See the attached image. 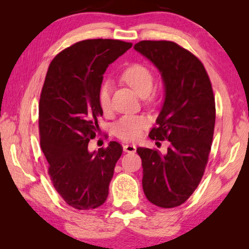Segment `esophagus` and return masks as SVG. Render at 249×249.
<instances>
[{
    "mask_svg": "<svg viewBox=\"0 0 249 249\" xmlns=\"http://www.w3.org/2000/svg\"><path fill=\"white\" fill-rule=\"evenodd\" d=\"M123 149L126 153H135V151H136V146L133 144H127L123 146Z\"/></svg>",
    "mask_w": 249,
    "mask_h": 249,
    "instance_id": "obj_1",
    "label": "esophagus"
}]
</instances>
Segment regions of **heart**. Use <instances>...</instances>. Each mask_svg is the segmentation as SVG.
<instances>
[{"label":"heart","mask_w":249,"mask_h":249,"mask_svg":"<svg viewBox=\"0 0 249 249\" xmlns=\"http://www.w3.org/2000/svg\"><path fill=\"white\" fill-rule=\"evenodd\" d=\"M122 79L132 88L137 95L145 98L148 95L154 86V78L147 67L134 64L127 67L122 73ZM99 104L104 113L111 109V87L105 82L99 92ZM149 126V120L144 115L122 116L113 126V133L116 137L126 142L137 141L142 137V132Z\"/></svg>","instance_id":"obj_1"}]
</instances>
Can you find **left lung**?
<instances>
[{"label": "left lung", "instance_id": "8db88e82", "mask_svg": "<svg viewBox=\"0 0 249 249\" xmlns=\"http://www.w3.org/2000/svg\"><path fill=\"white\" fill-rule=\"evenodd\" d=\"M134 49L159 70L165 88L157 126L149 137L170 142L165 155L137 148L142 189L153 204L175 208L195 192L208 163L215 125L212 86L199 59L174 41L142 40Z\"/></svg>", "mask_w": 249, "mask_h": 249}]
</instances>
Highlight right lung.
Listing matches in <instances>:
<instances>
[{
    "instance_id": "1",
    "label": "right lung",
    "mask_w": 249,
    "mask_h": 249,
    "mask_svg": "<svg viewBox=\"0 0 249 249\" xmlns=\"http://www.w3.org/2000/svg\"><path fill=\"white\" fill-rule=\"evenodd\" d=\"M132 47L115 39H87L50 62L39 100L40 147L57 192L77 210L102 205L123 148L109 142L90 153L103 111L99 92L105 70Z\"/></svg>"
}]
</instances>
